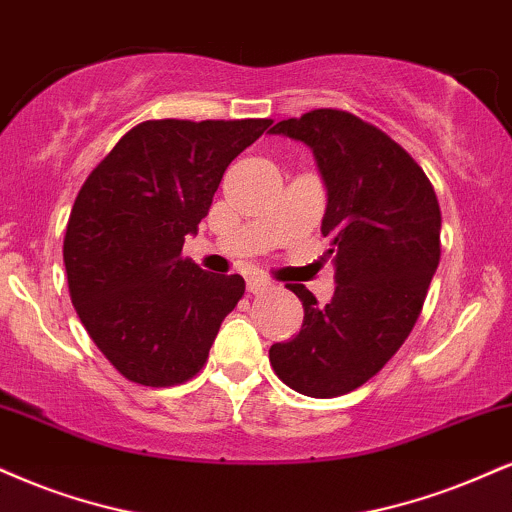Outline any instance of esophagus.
I'll return each instance as SVG.
<instances>
[{
  "label": "esophagus",
  "mask_w": 512,
  "mask_h": 512,
  "mask_svg": "<svg viewBox=\"0 0 512 512\" xmlns=\"http://www.w3.org/2000/svg\"><path fill=\"white\" fill-rule=\"evenodd\" d=\"M269 288H272V283H267V281H262V279H250L248 281V293H252V295L267 293Z\"/></svg>",
  "instance_id": "34e87169"
}]
</instances>
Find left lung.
I'll list each match as a JSON object with an SVG mask.
<instances>
[{
	"label": "left lung",
	"mask_w": 512,
	"mask_h": 512,
	"mask_svg": "<svg viewBox=\"0 0 512 512\" xmlns=\"http://www.w3.org/2000/svg\"><path fill=\"white\" fill-rule=\"evenodd\" d=\"M269 133L312 150L326 186L322 236L336 291L303 283L300 334L269 348L276 377L312 398L355 391L396 355L420 317L441 257V209L422 166L372 123L341 109L279 121Z\"/></svg>",
	"instance_id": "left-lung-1"
}]
</instances>
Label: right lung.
Here are the masks:
<instances>
[{"label":"right lung","instance_id":"right-lung-1","mask_svg":"<svg viewBox=\"0 0 512 512\" xmlns=\"http://www.w3.org/2000/svg\"><path fill=\"white\" fill-rule=\"evenodd\" d=\"M269 126L272 119L143 121L78 190L64 236L71 303L128 381L176 386L205 367L245 281L209 274L181 250L226 166Z\"/></svg>","mask_w":512,"mask_h":512}]
</instances>
